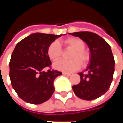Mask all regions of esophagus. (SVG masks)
<instances>
[{"mask_svg": "<svg viewBox=\"0 0 123 123\" xmlns=\"http://www.w3.org/2000/svg\"><path fill=\"white\" fill-rule=\"evenodd\" d=\"M62 74L64 75V76H70V74H68V73H66V72H63Z\"/></svg>", "mask_w": 123, "mask_h": 123, "instance_id": "obj_1", "label": "esophagus"}]
</instances>
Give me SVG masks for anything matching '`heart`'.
Masks as SVG:
<instances>
[{
  "label": "heart",
  "instance_id": "heart-1",
  "mask_svg": "<svg viewBox=\"0 0 123 123\" xmlns=\"http://www.w3.org/2000/svg\"><path fill=\"white\" fill-rule=\"evenodd\" d=\"M63 43L67 48L73 50L70 59L71 60H60L54 64L55 69L62 72L70 73L76 71L81 66L85 67L90 62V54L85 49V42L78 37H69L63 41ZM49 59L56 61L61 58L62 49L57 41H53L49 45L47 51Z\"/></svg>",
  "mask_w": 123,
  "mask_h": 123
}]
</instances>
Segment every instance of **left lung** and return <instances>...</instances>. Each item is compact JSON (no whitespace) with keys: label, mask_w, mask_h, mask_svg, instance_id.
<instances>
[{"label":"left lung","mask_w":123,"mask_h":123,"mask_svg":"<svg viewBox=\"0 0 123 123\" xmlns=\"http://www.w3.org/2000/svg\"><path fill=\"white\" fill-rule=\"evenodd\" d=\"M87 43L91 53L90 63L85 71L78 73L80 82L72 86L76 95L84 100H93L105 93L111 86L115 71V60L111 47L96 33L80 31L70 33Z\"/></svg>","instance_id":"left-lung-1"}]
</instances>
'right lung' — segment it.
I'll list each match as a JSON object with an SVG mask.
<instances>
[{"label":"right lung","instance_id":"right-lung-1","mask_svg":"<svg viewBox=\"0 0 123 123\" xmlns=\"http://www.w3.org/2000/svg\"><path fill=\"white\" fill-rule=\"evenodd\" d=\"M61 35L35 33L16 45L10 61L9 76L12 88L25 102L40 104L53 95L54 80L62 72L51 69L47 51ZM47 67L49 69L47 72L43 71Z\"/></svg>","mask_w":123,"mask_h":123}]
</instances>
